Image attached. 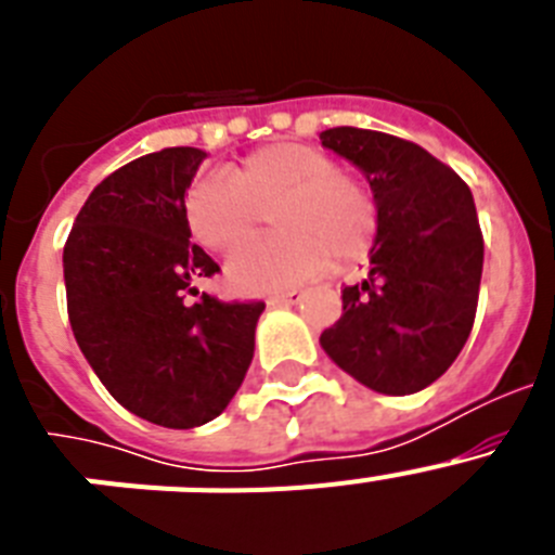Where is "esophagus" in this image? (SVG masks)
I'll return each mask as SVG.
<instances>
[{
	"instance_id": "1",
	"label": "esophagus",
	"mask_w": 555,
	"mask_h": 555,
	"mask_svg": "<svg viewBox=\"0 0 555 555\" xmlns=\"http://www.w3.org/2000/svg\"><path fill=\"white\" fill-rule=\"evenodd\" d=\"M300 297H302L300 292L272 294V297H269V306H294V302H300Z\"/></svg>"
}]
</instances>
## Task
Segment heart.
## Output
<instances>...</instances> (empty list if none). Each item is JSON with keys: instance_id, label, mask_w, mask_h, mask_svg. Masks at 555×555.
I'll use <instances>...</instances> for the list:
<instances>
[{"instance_id": "obj_1", "label": "heart", "mask_w": 555, "mask_h": 555, "mask_svg": "<svg viewBox=\"0 0 555 555\" xmlns=\"http://www.w3.org/2000/svg\"><path fill=\"white\" fill-rule=\"evenodd\" d=\"M191 235L210 253L230 255L261 233L272 214L281 233L230 261L235 292L263 294L311 281L331 261L350 267L370 253L377 208L370 189L336 169L325 150L302 141H278L249 152L228 180L208 175L189 185L183 199Z\"/></svg>"}]
</instances>
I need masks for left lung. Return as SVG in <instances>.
Instances as JSON below:
<instances>
[{"label": "left lung", "mask_w": 555, "mask_h": 555, "mask_svg": "<svg viewBox=\"0 0 555 555\" xmlns=\"http://www.w3.org/2000/svg\"><path fill=\"white\" fill-rule=\"evenodd\" d=\"M356 164L377 205L370 274L345 286V313L320 345L380 395H414L448 372L478 308L483 235L473 191L414 141L361 127L320 132Z\"/></svg>", "instance_id": "left-lung-1"}]
</instances>
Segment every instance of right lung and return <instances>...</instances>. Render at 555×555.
<instances>
[{
    "label": "right lung",
    "instance_id": "right-lung-1",
    "mask_svg": "<svg viewBox=\"0 0 555 555\" xmlns=\"http://www.w3.org/2000/svg\"><path fill=\"white\" fill-rule=\"evenodd\" d=\"M205 152L169 146L107 175L63 247L68 322L116 403L164 428L222 414L255 352L263 302H222L194 281L219 272L191 244L183 199Z\"/></svg>",
    "mask_w": 555,
    "mask_h": 555
}]
</instances>
